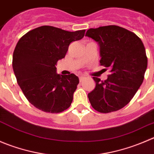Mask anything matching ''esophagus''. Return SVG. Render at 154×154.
Segmentation results:
<instances>
[{
	"instance_id": "34e87169",
	"label": "esophagus",
	"mask_w": 154,
	"mask_h": 154,
	"mask_svg": "<svg viewBox=\"0 0 154 154\" xmlns=\"http://www.w3.org/2000/svg\"><path fill=\"white\" fill-rule=\"evenodd\" d=\"M84 79H85V77L83 75H80V77H79V80H80V82L83 81V80H84Z\"/></svg>"
}]
</instances>
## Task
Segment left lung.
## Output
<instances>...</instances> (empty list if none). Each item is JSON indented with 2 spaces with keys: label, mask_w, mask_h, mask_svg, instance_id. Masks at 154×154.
I'll list each match as a JSON object with an SVG mask.
<instances>
[{
  "label": "left lung",
  "mask_w": 154,
  "mask_h": 154,
  "mask_svg": "<svg viewBox=\"0 0 154 154\" xmlns=\"http://www.w3.org/2000/svg\"><path fill=\"white\" fill-rule=\"evenodd\" d=\"M86 36L98 43L100 65L110 70L104 81L93 77L95 87L88 94L91 105L101 113L120 110L143 83L147 67L144 44L136 34L117 25L90 28Z\"/></svg>",
  "instance_id": "obj_1"
}]
</instances>
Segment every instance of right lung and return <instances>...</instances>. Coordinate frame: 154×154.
Masks as SVG:
<instances>
[{
  "label": "right lung",
  "mask_w": 154,
  "mask_h": 154,
  "mask_svg": "<svg viewBox=\"0 0 154 154\" xmlns=\"http://www.w3.org/2000/svg\"><path fill=\"white\" fill-rule=\"evenodd\" d=\"M85 30L68 31L53 26L34 28L18 41L13 55L17 83L31 104L48 113L70 107L79 83L74 74L59 75L56 65L65 58L69 44L84 36Z\"/></svg>",
  "instance_id": "right-lung-1"
}]
</instances>
